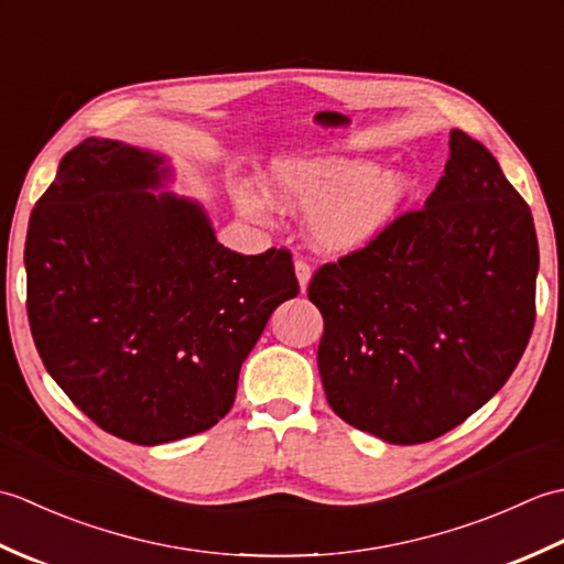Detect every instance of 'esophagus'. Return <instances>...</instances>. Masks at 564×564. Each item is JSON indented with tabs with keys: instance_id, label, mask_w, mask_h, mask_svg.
Segmentation results:
<instances>
[{
	"instance_id": "34e87169",
	"label": "esophagus",
	"mask_w": 564,
	"mask_h": 564,
	"mask_svg": "<svg viewBox=\"0 0 564 564\" xmlns=\"http://www.w3.org/2000/svg\"><path fill=\"white\" fill-rule=\"evenodd\" d=\"M295 275H297V283H301V291H307V283L313 279V271H310V263L305 259H295Z\"/></svg>"
}]
</instances>
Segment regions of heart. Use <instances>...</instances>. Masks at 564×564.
Listing matches in <instances>:
<instances>
[{"mask_svg":"<svg viewBox=\"0 0 564 564\" xmlns=\"http://www.w3.org/2000/svg\"><path fill=\"white\" fill-rule=\"evenodd\" d=\"M412 178L400 166L373 170L366 160L341 154L279 160L267 176V196L289 210L310 213L315 242L349 254L368 247L398 218ZM237 206L249 218H261L263 198L237 191Z\"/></svg>","mask_w":564,"mask_h":564,"instance_id":"b5f03b06","label":"heart"}]
</instances>
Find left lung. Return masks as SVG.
Listing matches in <instances>:
<instances>
[{
    "label": "left lung",
    "mask_w": 564,
    "mask_h": 564,
    "mask_svg": "<svg viewBox=\"0 0 564 564\" xmlns=\"http://www.w3.org/2000/svg\"><path fill=\"white\" fill-rule=\"evenodd\" d=\"M422 210L325 263L307 297L325 317L317 366L346 424L426 443L492 400L535 322L533 215L482 142L451 130Z\"/></svg>",
    "instance_id": "1"
}]
</instances>
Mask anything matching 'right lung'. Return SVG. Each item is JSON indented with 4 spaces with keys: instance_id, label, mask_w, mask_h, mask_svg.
<instances>
[{
    "instance_id": "obj_1",
    "label": "right lung",
    "mask_w": 564,
    "mask_h": 564,
    "mask_svg": "<svg viewBox=\"0 0 564 564\" xmlns=\"http://www.w3.org/2000/svg\"><path fill=\"white\" fill-rule=\"evenodd\" d=\"M164 154L87 138L29 220L26 310L43 366L109 434L158 446L218 424L271 313L301 285L289 249H225Z\"/></svg>"
}]
</instances>
